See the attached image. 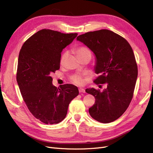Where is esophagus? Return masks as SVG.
Returning a JSON list of instances; mask_svg holds the SVG:
<instances>
[{"label":"esophagus","mask_w":153,"mask_h":153,"mask_svg":"<svg viewBox=\"0 0 153 153\" xmlns=\"http://www.w3.org/2000/svg\"><path fill=\"white\" fill-rule=\"evenodd\" d=\"M79 93H85V90L83 88H79Z\"/></svg>","instance_id":"obj_1"}]
</instances>
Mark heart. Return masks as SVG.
Masks as SVG:
<instances>
[{"label": "heart", "mask_w": 153, "mask_h": 153, "mask_svg": "<svg viewBox=\"0 0 153 153\" xmlns=\"http://www.w3.org/2000/svg\"><path fill=\"white\" fill-rule=\"evenodd\" d=\"M76 53L77 56L78 58H80L84 55H88V54H90L91 55V52L90 51L88 50V49L86 47H79L77 49H76ZM67 52L65 51L63 52V54L61 56L60 58V63L62 64L64 62H65V59L67 56ZM71 80L73 82H74L75 84H77V85H82L83 83V79L81 77V76L79 75H74L71 77Z\"/></svg>", "instance_id": "obj_1"}]
</instances>
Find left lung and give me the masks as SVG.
Here are the masks:
<instances>
[{"instance_id":"left-lung-1","label":"left lung","mask_w":153,"mask_h":153,"mask_svg":"<svg viewBox=\"0 0 153 153\" xmlns=\"http://www.w3.org/2000/svg\"><path fill=\"white\" fill-rule=\"evenodd\" d=\"M77 41L94 53V71L99 74L94 82L107 84L102 91L87 88L95 103L89 109L93 119L103 123L118 119L132 99L138 76L134 51L128 41L118 34L103 29L79 36Z\"/></svg>"}]
</instances>
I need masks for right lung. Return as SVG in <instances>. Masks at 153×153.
<instances>
[{
	"instance_id": "right-lung-1",
	"label": "right lung",
	"mask_w": 153,
	"mask_h": 153,
	"mask_svg": "<svg viewBox=\"0 0 153 153\" xmlns=\"http://www.w3.org/2000/svg\"><path fill=\"white\" fill-rule=\"evenodd\" d=\"M77 36L42 29L28 39L19 51L16 80L21 94L32 115L45 124L65 119L70 102L79 95L73 85L56 88L51 76L60 68L63 49Z\"/></svg>"
}]
</instances>
